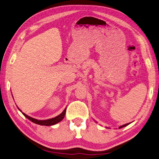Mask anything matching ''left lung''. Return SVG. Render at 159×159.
<instances>
[{
	"label": "left lung",
	"mask_w": 159,
	"mask_h": 159,
	"mask_svg": "<svg viewBox=\"0 0 159 159\" xmlns=\"http://www.w3.org/2000/svg\"><path fill=\"white\" fill-rule=\"evenodd\" d=\"M129 124H130V123H129V124H124V125H122V126H121L119 128V129H121V128H123V127H124V126H128V125Z\"/></svg>",
	"instance_id": "8db88e82"
}]
</instances>
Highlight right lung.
Segmentation results:
<instances>
[{"mask_svg":"<svg viewBox=\"0 0 159 159\" xmlns=\"http://www.w3.org/2000/svg\"><path fill=\"white\" fill-rule=\"evenodd\" d=\"M19 110H20V109H19ZM66 112V108L63 111L62 113L60 114L59 115H58L57 116H56V117H54V118L47 119V120H38V119H33L32 117H30V116L26 115V114H24V112H22V113H23V115L26 116L27 119H29L30 121H31L32 122H33V123L41 125V126H52V125L57 124V123H58V122H60L61 120H62V119L64 118V116H65Z\"/></svg>","mask_w":159,"mask_h":159,"instance_id":"obj_1","label":"right lung"}]
</instances>
